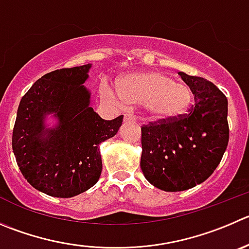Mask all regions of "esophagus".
<instances>
[{
  "instance_id": "obj_1",
  "label": "esophagus",
  "mask_w": 249,
  "mask_h": 249,
  "mask_svg": "<svg viewBox=\"0 0 249 249\" xmlns=\"http://www.w3.org/2000/svg\"><path fill=\"white\" fill-rule=\"evenodd\" d=\"M124 121H136V116L131 112L124 113Z\"/></svg>"
}]
</instances>
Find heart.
<instances>
[{"instance_id": "obj_1", "label": "heart", "mask_w": 249, "mask_h": 249, "mask_svg": "<svg viewBox=\"0 0 249 249\" xmlns=\"http://www.w3.org/2000/svg\"><path fill=\"white\" fill-rule=\"evenodd\" d=\"M122 96L127 101L145 105L153 120L165 121L182 115L191 106L193 93L188 87L175 83L172 78L158 72L136 73L126 77L121 83ZM103 93L112 96L113 93L106 84ZM116 98L120 101L123 98Z\"/></svg>"}]
</instances>
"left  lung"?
Listing matches in <instances>:
<instances>
[{
    "label": "left lung",
    "instance_id": "1",
    "mask_svg": "<svg viewBox=\"0 0 249 249\" xmlns=\"http://www.w3.org/2000/svg\"><path fill=\"white\" fill-rule=\"evenodd\" d=\"M178 74L194 94L188 113L142 126L141 169L153 186L166 192L186 191L204 182L229 143L224 93L204 78Z\"/></svg>",
    "mask_w": 249,
    "mask_h": 249
}]
</instances>
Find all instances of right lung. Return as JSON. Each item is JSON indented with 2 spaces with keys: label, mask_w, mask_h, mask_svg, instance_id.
<instances>
[{
  "label": "right lung",
  "mask_w": 249,
  "mask_h": 249,
  "mask_svg": "<svg viewBox=\"0 0 249 249\" xmlns=\"http://www.w3.org/2000/svg\"><path fill=\"white\" fill-rule=\"evenodd\" d=\"M90 65L61 68L42 75L20 100L12 148L24 178L52 197L71 198L98 182L103 170L99 144L117 133L123 115L103 120L83 83ZM59 124L45 129L44 116Z\"/></svg>",
  "instance_id": "right-lung-1"
}]
</instances>
